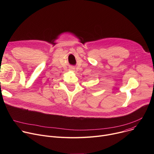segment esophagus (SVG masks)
<instances>
[{
  "instance_id": "34e87169",
  "label": "esophagus",
  "mask_w": 154,
  "mask_h": 154,
  "mask_svg": "<svg viewBox=\"0 0 154 154\" xmlns=\"http://www.w3.org/2000/svg\"><path fill=\"white\" fill-rule=\"evenodd\" d=\"M69 70H70V71H74L75 69H74V68H72H72H71L69 69Z\"/></svg>"
}]
</instances>
